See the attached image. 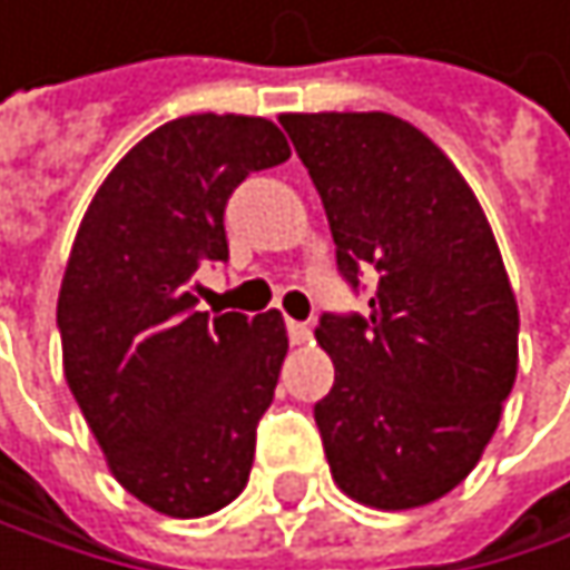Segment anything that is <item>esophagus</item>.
Returning <instances> with one entry per match:
<instances>
[{
    "label": "esophagus",
    "mask_w": 570,
    "mask_h": 570,
    "mask_svg": "<svg viewBox=\"0 0 570 570\" xmlns=\"http://www.w3.org/2000/svg\"><path fill=\"white\" fill-rule=\"evenodd\" d=\"M287 334H291V344H304V341H311V324L307 321H287Z\"/></svg>",
    "instance_id": "1"
}]
</instances>
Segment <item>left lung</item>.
Wrapping results in <instances>:
<instances>
[{"label":"left lung","instance_id":"obj_1","mask_svg":"<svg viewBox=\"0 0 570 570\" xmlns=\"http://www.w3.org/2000/svg\"><path fill=\"white\" fill-rule=\"evenodd\" d=\"M324 202L337 273L368 311L324 314L334 389L314 405L334 483L379 510L460 487L517 379V301L473 188L409 120L283 114Z\"/></svg>","mask_w":570,"mask_h":570}]
</instances>
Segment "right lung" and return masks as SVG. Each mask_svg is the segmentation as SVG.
Returning <instances> with one entry per match:
<instances>
[{
  "label": "right lung",
  "instance_id": "add662e5",
  "mask_svg": "<svg viewBox=\"0 0 570 570\" xmlns=\"http://www.w3.org/2000/svg\"><path fill=\"white\" fill-rule=\"evenodd\" d=\"M291 158L266 117L191 114L138 141L97 188L57 301L67 385L110 473L168 517L233 503L253 470L287 327L198 311L195 273L226 263V202Z\"/></svg>",
  "mask_w": 570,
  "mask_h": 570
}]
</instances>
